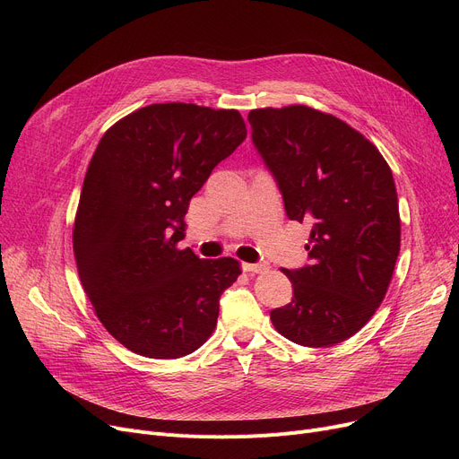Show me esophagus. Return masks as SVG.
Segmentation results:
<instances>
[{"mask_svg":"<svg viewBox=\"0 0 459 459\" xmlns=\"http://www.w3.org/2000/svg\"><path fill=\"white\" fill-rule=\"evenodd\" d=\"M244 270L249 273H266L270 270L268 262H258V264H244Z\"/></svg>","mask_w":459,"mask_h":459,"instance_id":"1","label":"esophagus"}]
</instances>
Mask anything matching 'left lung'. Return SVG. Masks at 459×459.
I'll use <instances>...</instances> for the list:
<instances>
[{"mask_svg":"<svg viewBox=\"0 0 459 459\" xmlns=\"http://www.w3.org/2000/svg\"><path fill=\"white\" fill-rule=\"evenodd\" d=\"M249 125L288 217L312 225L310 264L282 270L294 298L272 310L273 327L308 348L344 342L374 316L400 253L391 167L363 134L308 106L253 109Z\"/></svg>","mask_w":459,"mask_h":459,"instance_id":"obj_1","label":"left lung"}]
</instances>
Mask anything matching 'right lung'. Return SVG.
Segmentation results:
<instances>
[{
    "label": "right lung",
    "mask_w": 459,
    "mask_h": 459,
    "mask_svg": "<svg viewBox=\"0 0 459 459\" xmlns=\"http://www.w3.org/2000/svg\"><path fill=\"white\" fill-rule=\"evenodd\" d=\"M246 137L236 109L182 102L141 108L102 135L72 246L96 316L130 351L178 359L213 333L239 262L199 258L178 242L191 197Z\"/></svg>",
    "instance_id": "1"
}]
</instances>
